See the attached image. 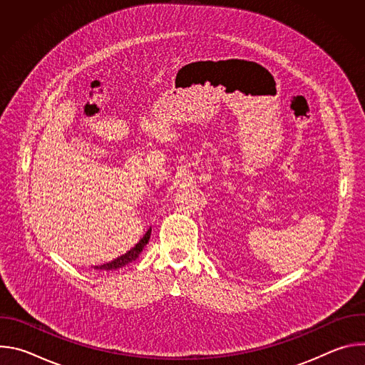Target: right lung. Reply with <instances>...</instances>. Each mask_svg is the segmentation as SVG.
Segmentation results:
<instances>
[{
	"mask_svg": "<svg viewBox=\"0 0 365 365\" xmlns=\"http://www.w3.org/2000/svg\"><path fill=\"white\" fill-rule=\"evenodd\" d=\"M150 234H151V228L147 230V232L144 234V237H143L130 251H127V252L123 254L121 257H117L115 259H113V262H110V263H106V264H102V266H95L93 269H96V270H115V269L124 267L125 264L134 262V259H135V258L140 255V252L143 251L144 245L148 242Z\"/></svg>",
	"mask_w": 365,
	"mask_h": 365,
	"instance_id": "add662e5",
	"label": "right lung"
}]
</instances>
